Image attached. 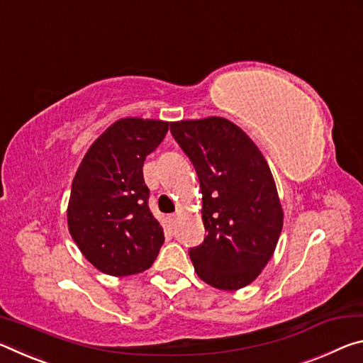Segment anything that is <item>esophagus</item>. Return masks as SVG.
I'll use <instances>...</instances> for the list:
<instances>
[{
    "label": "esophagus",
    "mask_w": 363,
    "mask_h": 363,
    "mask_svg": "<svg viewBox=\"0 0 363 363\" xmlns=\"http://www.w3.org/2000/svg\"><path fill=\"white\" fill-rule=\"evenodd\" d=\"M177 220H178V216H169V223L172 225V227H175Z\"/></svg>",
    "instance_id": "1"
}]
</instances>
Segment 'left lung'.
<instances>
[{
	"mask_svg": "<svg viewBox=\"0 0 363 363\" xmlns=\"http://www.w3.org/2000/svg\"><path fill=\"white\" fill-rule=\"evenodd\" d=\"M203 193V245L189 249L201 280L235 291L260 275L275 251L283 209L269 164L254 141L223 117L170 123Z\"/></svg>",
	"mask_w": 363,
	"mask_h": 363,
	"instance_id": "left-lung-1",
	"label": "left lung"
}]
</instances>
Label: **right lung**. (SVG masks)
Listing matches in <instances>:
<instances>
[{"label": "right lung", "mask_w": 363, "mask_h": 363, "mask_svg": "<svg viewBox=\"0 0 363 363\" xmlns=\"http://www.w3.org/2000/svg\"><path fill=\"white\" fill-rule=\"evenodd\" d=\"M169 122L121 118L86 151L67 207L70 236L88 262L112 277L150 269L164 230L147 206L143 164L164 140Z\"/></svg>", "instance_id": "1"}]
</instances>
